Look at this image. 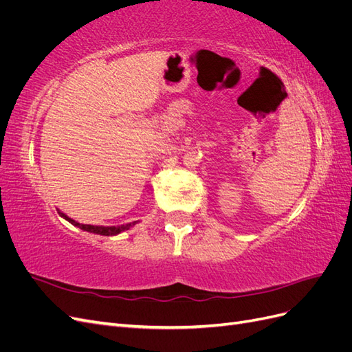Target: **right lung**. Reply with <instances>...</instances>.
<instances>
[{"label": "right lung", "mask_w": 352, "mask_h": 352, "mask_svg": "<svg viewBox=\"0 0 352 352\" xmlns=\"http://www.w3.org/2000/svg\"><path fill=\"white\" fill-rule=\"evenodd\" d=\"M58 214H60L61 217H65L67 221H70L73 226H78V228H80V229H83V230H87V232L97 233V235H104V236H113V235H117V233H120V232H123V230L131 229V228L135 225V221H133V223H127V225H122V226H94V225H80V223L74 221L73 219L67 217L66 214H63V212H60V211H58Z\"/></svg>", "instance_id": "right-lung-1"}]
</instances>
